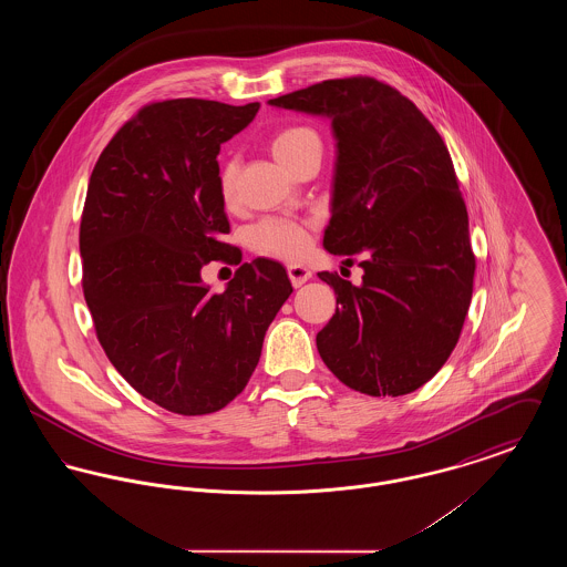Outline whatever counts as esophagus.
Instances as JSON below:
<instances>
[{
	"label": "esophagus",
	"mask_w": 567,
	"mask_h": 567,
	"mask_svg": "<svg viewBox=\"0 0 567 567\" xmlns=\"http://www.w3.org/2000/svg\"><path fill=\"white\" fill-rule=\"evenodd\" d=\"M287 274H289V280L293 287H301L306 280L312 278V271L308 270L306 266H297V264L287 266Z\"/></svg>",
	"instance_id": "1"
}]
</instances>
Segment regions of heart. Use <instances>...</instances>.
I'll use <instances>...</instances> for the list:
<instances>
[{
  "mask_svg": "<svg viewBox=\"0 0 567 567\" xmlns=\"http://www.w3.org/2000/svg\"><path fill=\"white\" fill-rule=\"evenodd\" d=\"M271 155L287 169L296 172L297 165L312 153H321V137L306 125H287L270 137ZM218 195L225 204L236 195V163L225 162L218 169ZM250 246L268 257L297 259L308 248V223L293 218H264L248 234Z\"/></svg>",
  "mask_w": 567,
  "mask_h": 567,
  "instance_id": "1",
  "label": "heart"
}]
</instances>
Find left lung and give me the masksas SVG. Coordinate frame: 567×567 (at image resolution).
Here are the masks:
<instances>
[{
	"label": "left lung",
	"mask_w": 567,
	"mask_h": 567,
	"mask_svg": "<svg viewBox=\"0 0 567 567\" xmlns=\"http://www.w3.org/2000/svg\"><path fill=\"white\" fill-rule=\"evenodd\" d=\"M270 104L331 118L338 162L323 244L363 268L359 287L319 274L336 291L319 354L359 393H412L457 347L474 289L451 153L421 110L370 76L317 82Z\"/></svg>",
	"instance_id": "obj_1"
}]
</instances>
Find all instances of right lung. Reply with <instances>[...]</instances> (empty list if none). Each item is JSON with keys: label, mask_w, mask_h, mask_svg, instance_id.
I'll list each match as a JSON object with an SVG mask.
<instances>
[{"label": "right lung", "mask_w": 567, "mask_h": 567, "mask_svg": "<svg viewBox=\"0 0 567 567\" xmlns=\"http://www.w3.org/2000/svg\"><path fill=\"white\" fill-rule=\"evenodd\" d=\"M257 110L195 97L146 104L89 178L82 293L97 340L140 395L176 414H210L243 393L293 293L270 259L243 264L223 293L202 280L210 261H243L220 238L229 220L216 155Z\"/></svg>", "instance_id": "right-lung-1"}]
</instances>
